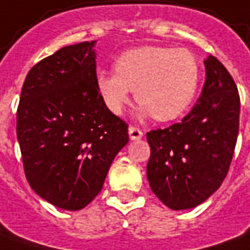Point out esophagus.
Here are the masks:
<instances>
[{
  "label": "esophagus",
  "mask_w": 250,
  "mask_h": 250,
  "mask_svg": "<svg viewBox=\"0 0 250 250\" xmlns=\"http://www.w3.org/2000/svg\"><path fill=\"white\" fill-rule=\"evenodd\" d=\"M128 132L130 140H140L143 137V132L139 128H136V126H129Z\"/></svg>",
  "instance_id": "obj_1"
}]
</instances>
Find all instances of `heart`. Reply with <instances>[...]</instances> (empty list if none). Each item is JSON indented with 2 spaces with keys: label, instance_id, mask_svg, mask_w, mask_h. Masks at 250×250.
<instances>
[{
  "label": "heart",
  "instance_id": "obj_1",
  "mask_svg": "<svg viewBox=\"0 0 250 250\" xmlns=\"http://www.w3.org/2000/svg\"><path fill=\"white\" fill-rule=\"evenodd\" d=\"M114 68L98 72L96 88L115 115L124 111L135 89L139 117L171 121L190 107L200 84L199 61L185 49L140 46L124 51Z\"/></svg>",
  "mask_w": 250,
  "mask_h": 250
}]
</instances>
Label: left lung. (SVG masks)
<instances>
[{
	"mask_svg": "<svg viewBox=\"0 0 250 250\" xmlns=\"http://www.w3.org/2000/svg\"><path fill=\"white\" fill-rule=\"evenodd\" d=\"M206 83L182 121L147 133V178L166 207L200 206L219 189L233 159L240 124V95L233 77L212 56L204 60Z\"/></svg>",
	"mask_w": 250,
	"mask_h": 250,
	"instance_id": "1",
	"label": "left lung"
}]
</instances>
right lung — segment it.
<instances>
[{"instance_id": "1", "label": "right lung", "mask_w": 250, "mask_h": 250, "mask_svg": "<svg viewBox=\"0 0 250 250\" xmlns=\"http://www.w3.org/2000/svg\"><path fill=\"white\" fill-rule=\"evenodd\" d=\"M96 41L62 47L28 72L17 108L25 177L43 200L79 211L102 190L129 142L96 88Z\"/></svg>"}]
</instances>
